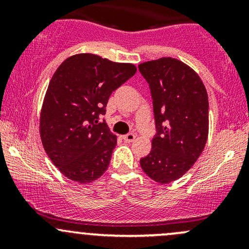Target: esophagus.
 <instances>
[{
	"label": "esophagus",
	"instance_id": "esophagus-1",
	"mask_svg": "<svg viewBox=\"0 0 249 249\" xmlns=\"http://www.w3.org/2000/svg\"><path fill=\"white\" fill-rule=\"evenodd\" d=\"M123 139H124L125 142H132L134 139H136V134L127 133V134H125V136H123Z\"/></svg>",
	"mask_w": 249,
	"mask_h": 249
}]
</instances>
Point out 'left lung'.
<instances>
[{"label":"left lung","mask_w":249,"mask_h":249,"mask_svg":"<svg viewBox=\"0 0 249 249\" xmlns=\"http://www.w3.org/2000/svg\"><path fill=\"white\" fill-rule=\"evenodd\" d=\"M153 99L157 134L141 159L159 184L181 178L204 151L208 137V96L198 73L184 62L161 57L138 65Z\"/></svg>","instance_id":"8db88e82"}]
</instances>
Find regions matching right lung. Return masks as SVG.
I'll return each mask as SVG.
<instances>
[{
  "instance_id": "1",
  "label": "right lung",
  "mask_w": 249,
  "mask_h": 249,
  "mask_svg": "<svg viewBox=\"0 0 249 249\" xmlns=\"http://www.w3.org/2000/svg\"><path fill=\"white\" fill-rule=\"evenodd\" d=\"M136 71L131 63L77 53L51 77L39 115V134L50 160L68 179L89 184L107 170L117 137L98 119L107 112L111 93Z\"/></svg>"
}]
</instances>
